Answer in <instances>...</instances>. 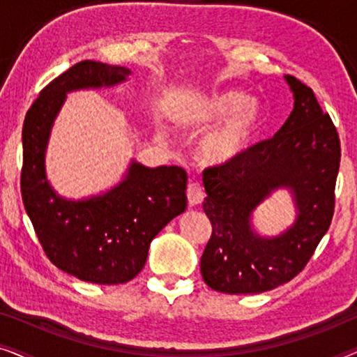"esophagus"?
I'll return each mask as SVG.
<instances>
[{
	"instance_id": "obj_1",
	"label": "esophagus",
	"mask_w": 357,
	"mask_h": 357,
	"mask_svg": "<svg viewBox=\"0 0 357 357\" xmlns=\"http://www.w3.org/2000/svg\"><path fill=\"white\" fill-rule=\"evenodd\" d=\"M187 197L190 206H197V204H199L204 199V192L197 182H190L187 187Z\"/></svg>"
}]
</instances>
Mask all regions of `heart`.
Returning <instances> with one entry per match:
<instances>
[{
    "label": "heart",
    "mask_w": 357,
    "mask_h": 357,
    "mask_svg": "<svg viewBox=\"0 0 357 357\" xmlns=\"http://www.w3.org/2000/svg\"><path fill=\"white\" fill-rule=\"evenodd\" d=\"M190 123L211 125L226 120L204 136L199 154L206 164H229L252 148L263 125L261 107L245 92L227 89L199 102L185 116Z\"/></svg>",
    "instance_id": "heart-1"
}]
</instances>
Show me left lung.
Returning a JSON list of instances; mask_svg holds the SVG:
<instances>
[{"instance_id": "1", "label": "left lung", "mask_w": 357, "mask_h": 357, "mask_svg": "<svg viewBox=\"0 0 357 357\" xmlns=\"http://www.w3.org/2000/svg\"><path fill=\"white\" fill-rule=\"evenodd\" d=\"M294 109L280 131L253 144L242 158L204 169L203 209L213 226L202 257V275L214 291L257 294L291 281L304 270L335 213L340 136L314 91L286 75ZM295 197L298 218L276 238H261L250 216L271 191Z\"/></svg>"}]
</instances>
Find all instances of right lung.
Here are the masks:
<instances>
[{
  "instance_id": "1",
  "label": "right lung",
  "mask_w": 357,
  "mask_h": 357,
  "mask_svg": "<svg viewBox=\"0 0 357 357\" xmlns=\"http://www.w3.org/2000/svg\"><path fill=\"white\" fill-rule=\"evenodd\" d=\"M125 66L84 60L55 77L22 126L21 193L38 242L56 268L81 281L121 284L143 270L151 241L187 208V172L131 162L123 182L89 199H65L45 175V149L66 92L120 84Z\"/></svg>"
}]
</instances>
